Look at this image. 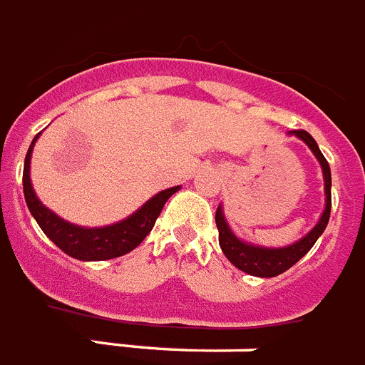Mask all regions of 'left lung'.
<instances>
[{"instance_id": "obj_1", "label": "left lung", "mask_w": 365, "mask_h": 365, "mask_svg": "<svg viewBox=\"0 0 365 365\" xmlns=\"http://www.w3.org/2000/svg\"><path fill=\"white\" fill-rule=\"evenodd\" d=\"M294 135L297 138H301L308 148L312 149V153L316 155V158L319 160L323 168V177H325V195H327V205L325 210H323V216L319 220L316 227H314L303 240H299L295 244L288 245V247L280 249H267V247H258V245L245 244V242H240L232 232H230L229 225H227L223 212H221V207H217L216 210V225L220 230V247L221 251L225 253V257L229 258L232 266H236L242 272L249 273V275L255 277H277L280 273H284L286 269L294 266L295 262H299L304 255L314 247V244L317 242V238L323 235L327 223H329V217H331V207H332V197H331V168H329V162L323 157V153L317 148L316 140L308 135L307 130L297 129L294 130Z\"/></svg>"}]
</instances>
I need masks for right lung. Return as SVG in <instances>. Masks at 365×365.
<instances>
[{
    "mask_svg": "<svg viewBox=\"0 0 365 365\" xmlns=\"http://www.w3.org/2000/svg\"><path fill=\"white\" fill-rule=\"evenodd\" d=\"M40 133L33 138L29 145V151L26 155L24 162V195H26V203L29 207V212L36 220L43 235L51 240L53 244L62 249L64 253L77 260H108V258H116L121 255L129 253L135 247H138L144 242L145 236L151 232L153 225L157 217L160 216L164 203L171 195L175 194L179 186L175 188H168L160 194L153 195L148 203L142 208H138L133 216L127 220L120 221L116 225L101 227V229H85V227L71 225L68 221L61 220L57 214L43 207L34 195V190L31 186L29 179V162L33 145Z\"/></svg>",
    "mask_w": 365,
    "mask_h": 365,
    "instance_id": "right-lung-1",
    "label": "right lung"
}]
</instances>
